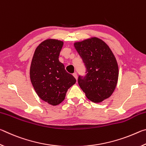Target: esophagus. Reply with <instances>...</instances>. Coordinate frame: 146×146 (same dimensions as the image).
I'll list each match as a JSON object with an SVG mask.
<instances>
[{"mask_svg":"<svg viewBox=\"0 0 146 146\" xmlns=\"http://www.w3.org/2000/svg\"><path fill=\"white\" fill-rule=\"evenodd\" d=\"M73 76H74V77H75V78H76V80H77L78 76H77V74H76V73H74L73 74Z\"/></svg>","mask_w":146,"mask_h":146,"instance_id":"34e87169","label":"esophagus"}]
</instances>
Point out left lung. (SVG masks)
I'll return each instance as SVG.
<instances>
[{"mask_svg":"<svg viewBox=\"0 0 146 146\" xmlns=\"http://www.w3.org/2000/svg\"><path fill=\"white\" fill-rule=\"evenodd\" d=\"M86 68V75L79 76L78 83L89 100L98 103L108 98L117 86L118 67L109 46L93 37L74 44Z\"/></svg>","mask_w":146,"mask_h":146,"instance_id":"left-lung-1","label":"left lung"}]
</instances>
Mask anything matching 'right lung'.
<instances>
[{
	"label": "right lung",
	"instance_id": "obj_1",
	"mask_svg": "<svg viewBox=\"0 0 146 146\" xmlns=\"http://www.w3.org/2000/svg\"><path fill=\"white\" fill-rule=\"evenodd\" d=\"M63 42L48 39L36 48L30 67V79L36 94L42 100L56 106L64 100L69 88L76 79L66 71L58 60Z\"/></svg>",
	"mask_w": 146,
	"mask_h": 146
}]
</instances>
